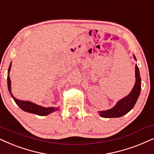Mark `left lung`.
I'll return each mask as SVG.
<instances>
[{
  "label": "left lung",
  "instance_id": "8db88e82",
  "mask_svg": "<svg viewBox=\"0 0 154 154\" xmlns=\"http://www.w3.org/2000/svg\"><path fill=\"white\" fill-rule=\"evenodd\" d=\"M134 58L136 60L134 56ZM135 77H136V82L130 94L119 101L116 106H114L111 109L104 110V111H98L100 116L106 118H120L128 113L134 108L141 91V77L137 65H135Z\"/></svg>",
  "mask_w": 154,
  "mask_h": 154
}]
</instances>
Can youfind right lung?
Returning a JSON list of instances; mask_svg holds the SVG:
<instances>
[{"label":"right lung","mask_w":154,"mask_h":154,"mask_svg":"<svg viewBox=\"0 0 154 154\" xmlns=\"http://www.w3.org/2000/svg\"><path fill=\"white\" fill-rule=\"evenodd\" d=\"M10 68H11V63H10L9 68H8V75H9ZM8 88L9 90V92L11 95L12 97L14 99V101L17 104L18 106L24 110V111L30 112V113H34L38 116H47V115L50 114L51 112L58 110V108H44L42 106H38L36 104L32 103L30 101H20L19 99H17L15 97H14L11 92V82L9 75H8Z\"/></svg>","instance_id":"1"}]
</instances>
